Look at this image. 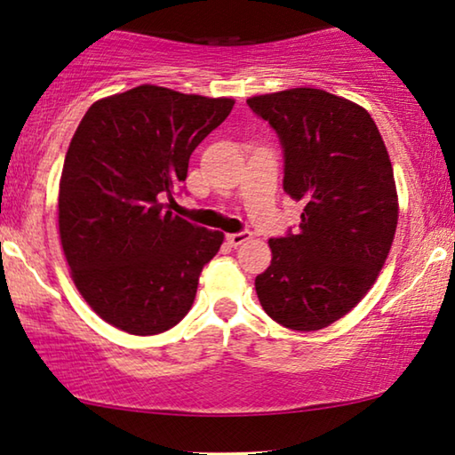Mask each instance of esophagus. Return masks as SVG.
Wrapping results in <instances>:
<instances>
[{
  "instance_id": "obj_1",
  "label": "esophagus",
  "mask_w": 455,
  "mask_h": 455,
  "mask_svg": "<svg viewBox=\"0 0 455 455\" xmlns=\"http://www.w3.org/2000/svg\"><path fill=\"white\" fill-rule=\"evenodd\" d=\"M251 239V233L249 230H241V233H233V235H227V241L230 247H239L243 245V243Z\"/></svg>"
}]
</instances>
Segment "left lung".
I'll list each match as a JSON object with an SVG mask.
<instances>
[{"label": "left lung", "instance_id": "left-lung-1", "mask_svg": "<svg viewBox=\"0 0 455 455\" xmlns=\"http://www.w3.org/2000/svg\"><path fill=\"white\" fill-rule=\"evenodd\" d=\"M247 105L278 133L283 188L305 206L297 235L270 239L258 299L284 328H328L367 294L392 249L398 194L386 144L363 107L319 88L261 94Z\"/></svg>", "mask_w": 455, "mask_h": 455}]
</instances>
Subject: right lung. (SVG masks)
Returning a JSON list of instances; mask_svg holds the SVG:
<instances>
[{
	"instance_id": "add662e5",
	"label": "right lung",
	"mask_w": 455,
	"mask_h": 455,
	"mask_svg": "<svg viewBox=\"0 0 455 455\" xmlns=\"http://www.w3.org/2000/svg\"><path fill=\"white\" fill-rule=\"evenodd\" d=\"M233 105L144 84L94 102L69 142L60 181L63 253L92 311L127 334H161L181 322L225 241L164 200Z\"/></svg>"
}]
</instances>
